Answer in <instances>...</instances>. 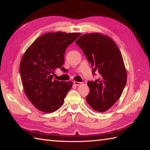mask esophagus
<instances>
[{"label":"esophagus","instance_id":"obj_1","mask_svg":"<svg viewBox=\"0 0 150 150\" xmlns=\"http://www.w3.org/2000/svg\"><path fill=\"white\" fill-rule=\"evenodd\" d=\"M74 84L76 86H79L81 84H82V83H80V82H77V81H74Z\"/></svg>","mask_w":150,"mask_h":150}]
</instances>
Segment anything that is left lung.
I'll list each match as a JSON object with an SVG mask.
<instances>
[{"label":"left lung","mask_w":150,"mask_h":150,"mask_svg":"<svg viewBox=\"0 0 150 150\" xmlns=\"http://www.w3.org/2000/svg\"><path fill=\"white\" fill-rule=\"evenodd\" d=\"M75 44L83 51L99 78L88 81L90 88L86 100L94 110H109L122 95L127 81L126 69L120 51L110 36L95 32L81 35Z\"/></svg>","instance_id":"1"}]
</instances>
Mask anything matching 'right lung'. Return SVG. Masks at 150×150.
<instances>
[{"instance_id": "add662e5", "label": "right lung", "mask_w": 150, "mask_h": 150, "mask_svg": "<svg viewBox=\"0 0 150 150\" xmlns=\"http://www.w3.org/2000/svg\"><path fill=\"white\" fill-rule=\"evenodd\" d=\"M81 33L49 32L35 40L22 57L20 72L24 93L35 108L44 112L56 111L62 106L71 81L53 80L57 68L62 67L68 45Z\"/></svg>"}]
</instances>
